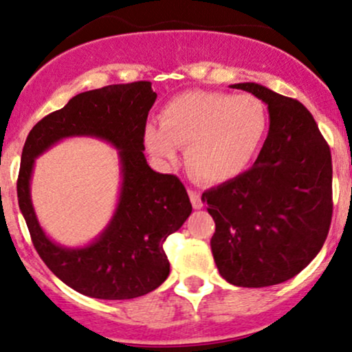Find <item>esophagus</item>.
Returning a JSON list of instances; mask_svg holds the SVG:
<instances>
[{"label":"esophagus","instance_id":"1","mask_svg":"<svg viewBox=\"0 0 352 352\" xmlns=\"http://www.w3.org/2000/svg\"><path fill=\"white\" fill-rule=\"evenodd\" d=\"M188 195H190V201H192L193 208H201L204 207V201H201V197L199 192H195V190H188Z\"/></svg>","mask_w":352,"mask_h":352}]
</instances>
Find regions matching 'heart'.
Listing matches in <instances>:
<instances>
[{"instance_id":"b5f03b06","label":"heart","mask_w":352,"mask_h":352,"mask_svg":"<svg viewBox=\"0 0 352 352\" xmlns=\"http://www.w3.org/2000/svg\"><path fill=\"white\" fill-rule=\"evenodd\" d=\"M268 127V107L256 96L193 91L167 102L160 124L145 127L144 142L162 162H173L187 147L190 173L205 184H223L250 167Z\"/></svg>"}]
</instances>
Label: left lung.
<instances>
[{
	"label": "left lung",
	"instance_id": "8db88e82",
	"mask_svg": "<svg viewBox=\"0 0 352 352\" xmlns=\"http://www.w3.org/2000/svg\"><path fill=\"white\" fill-rule=\"evenodd\" d=\"M268 106L270 131L253 167L204 192L215 220L210 246L221 278L280 285L319 253L333 217L331 151L300 100L254 82L230 86Z\"/></svg>",
	"mask_w": 352,
	"mask_h": 352
}]
</instances>
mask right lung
<instances>
[{
	"instance_id": "obj_1",
	"label": "right lung",
	"mask_w": 352,
	"mask_h": 352,
	"mask_svg": "<svg viewBox=\"0 0 352 352\" xmlns=\"http://www.w3.org/2000/svg\"><path fill=\"white\" fill-rule=\"evenodd\" d=\"M157 94L148 80L80 92L31 129L21 153L18 204L41 260L72 289L99 300H132L167 280L170 263L164 241L192 213L179 177L148 167L145 122ZM67 136H96L120 151V201L108 227L86 247L67 249L41 228L30 201L34 160Z\"/></svg>"
}]
</instances>
